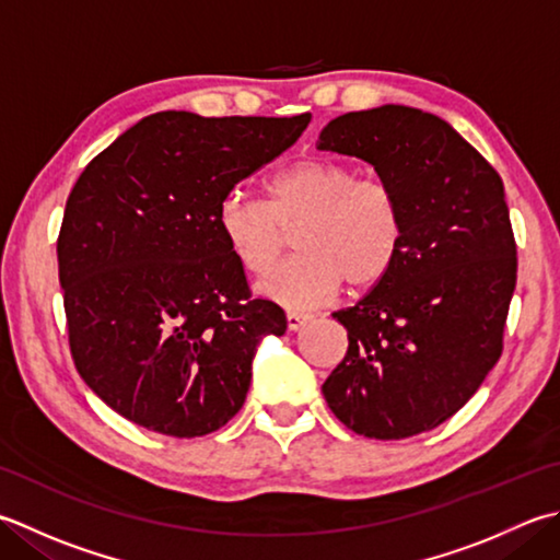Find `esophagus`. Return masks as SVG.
<instances>
[{"instance_id": "1", "label": "esophagus", "mask_w": 560, "mask_h": 560, "mask_svg": "<svg viewBox=\"0 0 560 560\" xmlns=\"http://www.w3.org/2000/svg\"><path fill=\"white\" fill-rule=\"evenodd\" d=\"M311 320V315L308 313H299V311H289L287 313V325H289V330L291 332H295V330H301V327Z\"/></svg>"}]
</instances>
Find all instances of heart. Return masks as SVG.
I'll list each match as a JSON object with an SVG mask.
<instances>
[{"mask_svg":"<svg viewBox=\"0 0 560 560\" xmlns=\"http://www.w3.org/2000/svg\"><path fill=\"white\" fill-rule=\"evenodd\" d=\"M215 225L230 255L247 273H267L289 245L301 252L259 283L267 299L289 308L325 303L347 283L369 291L400 259L408 221L388 182L359 177L345 162L308 158L279 170L267 201L240 189L215 208Z\"/></svg>","mask_w":560,"mask_h":560,"instance_id":"1","label":"heart"}]
</instances>
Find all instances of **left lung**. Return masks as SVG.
<instances>
[{
	"label": "left lung",
	"instance_id": "1",
	"mask_svg": "<svg viewBox=\"0 0 560 560\" xmlns=\"http://www.w3.org/2000/svg\"><path fill=\"white\" fill-rule=\"evenodd\" d=\"M317 150L374 164L408 221L388 277L332 313L349 347L323 396L369 440L430 432L464 408L502 354L517 283L505 186L446 120L410 106L339 116Z\"/></svg>",
	"mask_w": 560,
	"mask_h": 560
}]
</instances>
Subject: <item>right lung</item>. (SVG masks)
<instances>
[{"mask_svg": "<svg viewBox=\"0 0 560 560\" xmlns=\"http://www.w3.org/2000/svg\"><path fill=\"white\" fill-rule=\"evenodd\" d=\"M291 118L160 112L86 164L65 203L58 273L72 361L145 430L191 440L235 418L277 303L252 299L215 208L301 138Z\"/></svg>", "mask_w": 560, "mask_h": 560, "instance_id": "add662e5", "label": "right lung"}]
</instances>
